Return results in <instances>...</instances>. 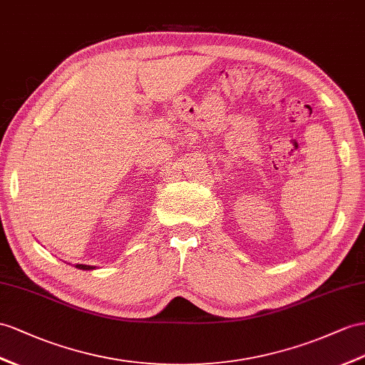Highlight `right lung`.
I'll return each instance as SVG.
<instances>
[{
    "mask_svg": "<svg viewBox=\"0 0 365 365\" xmlns=\"http://www.w3.org/2000/svg\"><path fill=\"white\" fill-rule=\"evenodd\" d=\"M77 268H80V269H93L96 267H91V265H83V264H77L76 265Z\"/></svg>",
    "mask_w": 365,
    "mask_h": 365,
    "instance_id": "add662e5",
    "label": "right lung"
}]
</instances>
